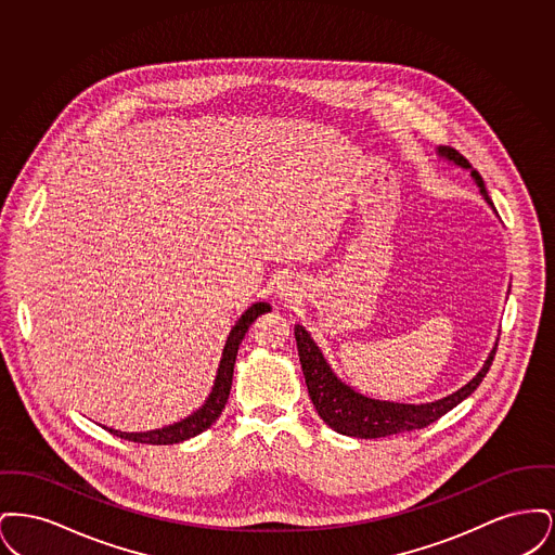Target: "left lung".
I'll use <instances>...</instances> for the list:
<instances>
[{
  "label": "left lung",
  "mask_w": 555,
  "mask_h": 555,
  "mask_svg": "<svg viewBox=\"0 0 555 555\" xmlns=\"http://www.w3.org/2000/svg\"><path fill=\"white\" fill-rule=\"evenodd\" d=\"M439 154L453 159L462 168H470V162L453 147H441ZM473 177H475L476 185L480 186L482 197L489 204H493L489 199L482 177L476 170H473ZM295 341H297V353H299V362H301L304 376H306L308 393L317 408L318 416L333 430L347 435V437H360V439H378V437L399 435V433L424 428V426L439 421L460 401H464L466 397L470 396L482 383V378L487 376V372L493 364L495 351H498V347H493L482 370L460 391L443 397L439 401L410 405V403L370 399V397L360 396L353 389H349L335 376V372L326 364L324 356L320 353L317 344L312 341V337L308 335V331L301 324H295Z\"/></svg>",
  "instance_id": "obj_1"
}]
</instances>
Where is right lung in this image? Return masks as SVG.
<instances>
[{"label": "right lung", "mask_w": 555, "mask_h": 555, "mask_svg": "<svg viewBox=\"0 0 555 555\" xmlns=\"http://www.w3.org/2000/svg\"><path fill=\"white\" fill-rule=\"evenodd\" d=\"M264 312H270V304H254L243 317L238 318L237 324L233 326L224 351H222V360L218 366V374H216V383L211 389L208 401L204 403V408H199L193 416H189L181 423L159 428V430H150V433H120V430H112L116 437L125 439V441H132V443H147V446H172V443H181L186 441L199 433H204L206 428H210L211 424L218 421V416L222 414L227 399L231 393V385H233V369H235V360H237L238 344L243 341L247 328L251 326V322L258 317H262Z\"/></svg>", "instance_id": "obj_1"}]
</instances>
